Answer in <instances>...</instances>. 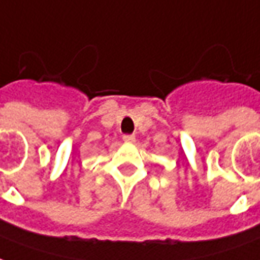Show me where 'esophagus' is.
I'll use <instances>...</instances> for the list:
<instances>
[{
    "instance_id": "obj_1",
    "label": "esophagus",
    "mask_w": 260,
    "mask_h": 260,
    "mask_svg": "<svg viewBox=\"0 0 260 260\" xmlns=\"http://www.w3.org/2000/svg\"><path fill=\"white\" fill-rule=\"evenodd\" d=\"M123 141H124V143H134V141H136V137H134L133 134H124V136H123Z\"/></svg>"
}]
</instances>
